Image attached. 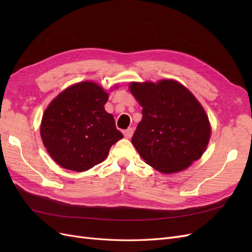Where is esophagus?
Returning <instances> with one entry per match:
<instances>
[{"mask_svg": "<svg viewBox=\"0 0 252 252\" xmlns=\"http://www.w3.org/2000/svg\"><path fill=\"white\" fill-rule=\"evenodd\" d=\"M123 133H124L125 138L130 139L131 136H132V134H133V129L132 128H128V129H126V130L123 131Z\"/></svg>", "mask_w": 252, "mask_h": 252, "instance_id": "obj_1", "label": "esophagus"}]
</instances>
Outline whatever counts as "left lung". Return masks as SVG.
Returning a JSON list of instances; mask_svg holds the SVG:
<instances>
[{
    "label": "left lung",
    "mask_w": 252,
    "mask_h": 252,
    "mask_svg": "<svg viewBox=\"0 0 252 252\" xmlns=\"http://www.w3.org/2000/svg\"><path fill=\"white\" fill-rule=\"evenodd\" d=\"M130 93L143 107L131 142L145 163L159 172L174 173L199 159L211 127L200 102L181 83L132 82Z\"/></svg>",
    "instance_id": "left-lung-1"
}]
</instances>
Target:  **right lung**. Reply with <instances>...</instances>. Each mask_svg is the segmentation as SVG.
Segmentation results:
<instances>
[{
	"label": "right lung",
	"instance_id": "obj_1",
	"mask_svg": "<svg viewBox=\"0 0 252 252\" xmlns=\"http://www.w3.org/2000/svg\"><path fill=\"white\" fill-rule=\"evenodd\" d=\"M108 94L96 83L81 82L62 91L45 110L40 127L45 148L68 170L86 171L102 163L123 138L104 105Z\"/></svg>",
	"mask_w": 252,
	"mask_h": 252
}]
</instances>
